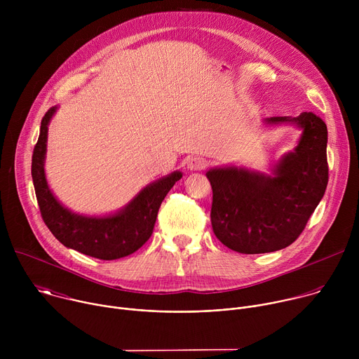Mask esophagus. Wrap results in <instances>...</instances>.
<instances>
[{
    "instance_id": "1",
    "label": "esophagus",
    "mask_w": 359,
    "mask_h": 359,
    "mask_svg": "<svg viewBox=\"0 0 359 359\" xmlns=\"http://www.w3.org/2000/svg\"><path fill=\"white\" fill-rule=\"evenodd\" d=\"M187 168L190 170H203V169L208 168V161L200 158V156H193V158L189 159Z\"/></svg>"
}]
</instances>
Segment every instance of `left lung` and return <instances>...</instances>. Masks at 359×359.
Here are the masks:
<instances>
[{
  "mask_svg": "<svg viewBox=\"0 0 359 359\" xmlns=\"http://www.w3.org/2000/svg\"><path fill=\"white\" fill-rule=\"evenodd\" d=\"M269 123L302 128L298 146L264 176L244 169H212V227L229 248L243 254L271 252L292 244L321 201L328 184L327 125L313 112L274 116Z\"/></svg>",
  "mask_w": 359,
  "mask_h": 359,
  "instance_id": "left-lung-1",
  "label": "left lung"
}]
</instances>
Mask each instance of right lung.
I'll return each mask as SVG.
<instances>
[{
  "mask_svg": "<svg viewBox=\"0 0 359 359\" xmlns=\"http://www.w3.org/2000/svg\"><path fill=\"white\" fill-rule=\"evenodd\" d=\"M55 108H49L41 121L38 142L32 151V182L43 223L65 247L99 260H116L139 250L151 236L161 204L173 184L182 179L175 172L144 187L128 206L115 216L85 217L62 208L50 193L43 159L46 150L48 123Z\"/></svg>",
  "mask_w": 359,
  "mask_h": 359,
  "instance_id": "right-lung-1",
  "label": "right lung"
}]
</instances>
